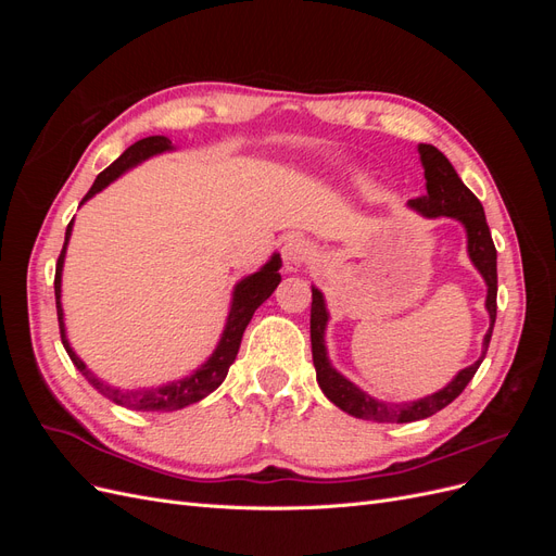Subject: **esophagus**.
Segmentation results:
<instances>
[{
  "label": "esophagus",
  "mask_w": 556,
  "mask_h": 556,
  "mask_svg": "<svg viewBox=\"0 0 556 556\" xmlns=\"http://www.w3.org/2000/svg\"><path fill=\"white\" fill-rule=\"evenodd\" d=\"M313 255V248L306 239L292 237L282 243V262H285V271H299Z\"/></svg>",
  "instance_id": "esophagus-1"
}]
</instances>
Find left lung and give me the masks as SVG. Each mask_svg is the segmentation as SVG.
<instances>
[{
  "instance_id": "obj_1",
  "label": "left lung",
  "mask_w": 556,
  "mask_h": 556,
  "mask_svg": "<svg viewBox=\"0 0 556 556\" xmlns=\"http://www.w3.org/2000/svg\"><path fill=\"white\" fill-rule=\"evenodd\" d=\"M419 155H422V164H425L427 194L410 199V206L429 217H439V215L457 217V220L466 227L468 255L478 266L482 278L486 280V288H490L486 290V311H490L492 327L484 336L482 357L476 364L464 368V371H459L457 378H454L445 390L435 392L422 401L401 403V406L396 403L394 406V403H380L368 394H364L355 384L348 382L341 374H336L329 366L327 350H325L327 311H325L323 294L313 288L311 348H313V364H315L319 390H323L325 396L348 415H355L359 419H374V422H415V419H425V417H431L433 413L443 410L447 403H452L466 390L470 378L476 376L486 355V348H490L492 329L496 323V248L492 241L490 225H486L482 204L478 201V197L462 182L457 172H454V166L439 148H433L429 143H419Z\"/></svg>"
}]
</instances>
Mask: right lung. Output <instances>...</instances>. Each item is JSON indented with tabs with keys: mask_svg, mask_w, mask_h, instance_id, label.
Masks as SVG:
<instances>
[{
	"mask_svg": "<svg viewBox=\"0 0 556 556\" xmlns=\"http://www.w3.org/2000/svg\"><path fill=\"white\" fill-rule=\"evenodd\" d=\"M172 141L166 137H148L141 139L134 146H129L125 153L117 157L111 166L99 174L92 182L90 192L83 197V201L90 199L92 194H97L99 190H104L111 180H115L123 172H127L129 166L139 164L141 160L162 153V150H169ZM80 201V204H83ZM74 223V220H72ZM72 223L66 225V233H64V245L62 252L58 257V266H55V304H58V323H60V339L62 345L66 350V355L72 357V362L76 364L78 371L88 378V382L94 387V390L102 392L106 399L115 401L117 406H125L131 410H178L190 406V403H197L204 396H208L213 390L223 384V380L227 378L229 366L233 364L239 355V348H241V339H243V331L250 323L252 313H255L264 301L274 294V290L278 288L280 282V274L278 268L282 266L280 255H274L271 262H268L264 268H260L257 274L248 276L245 280H241L237 285V290H233V301H231V311L227 317V327L225 333L220 339V345L213 352V357L199 368L197 374H192L190 378L172 382V384H164L160 390H141V392H125V390H115V387L97 380L86 364H83L76 352L70 348V341H66L64 336V323H62V306H60V280H62V262H64V250H66V241H70V233H72Z\"/></svg>",
	"mask_w": 556,
	"mask_h": 556,
	"instance_id": "1",
	"label": "right lung"
}]
</instances>
